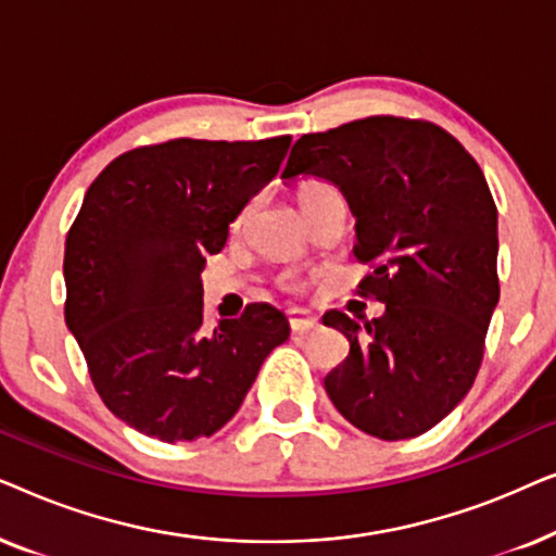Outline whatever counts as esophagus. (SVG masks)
<instances>
[{
    "mask_svg": "<svg viewBox=\"0 0 556 556\" xmlns=\"http://www.w3.org/2000/svg\"><path fill=\"white\" fill-rule=\"evenodd\" d=\"M288 324H291L293 333H306V331L316 329L318 318L314 314H308V311L293 308V311H288Z\"/></svg>",
    "mask_w": 556,
    "mask_h": 556,
    "instance_id": "obj_1",
    "label": "esophagus"
}]
</instances>
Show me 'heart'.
<instances>
[{
	"label": "heart",
	"instance_id": "1",
	"mask_svg": "<svg viewBox=\"0 0 556 556\" xmlns=\"http://www.w3.org/2000/svg\"><path fill=\"white\" fill-rule=\"evenodd\" d=\"M318 189H326V185H318V181H316V185H306V187H303V189H301V192H299V200H306V197H308V194H314V192H318Z\"/></svg>",
	"mask_w": 556,
	"mask_h": 556
}]
</instances>
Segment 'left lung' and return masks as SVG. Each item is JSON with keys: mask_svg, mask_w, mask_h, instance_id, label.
Returning <instances> with one entry per match:
<instances>
[{"mask_svg": "<svg viewBox=\"0 0 556 556\" xmlns=\"http://www.w3.org/2000/svg\"><path fill=\"white\" fill-rule=\"evenodd\" d=\"M280 177L339 187L354 255L375 263L362 295L384 303L371 321L324 316L349 339L324 379L333 407L379 440L435 428L473 387L498 303V212L481 166L435 124L371 116L301 136Z\"/></svg>", "mask_w": 556, "mask_h": 556, "instance_id": "left-lung-1", "label": "left lung"}]
</instances>
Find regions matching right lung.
<instances>
[{
    "instance_id": "add662e5",
    "label": "right lung",
    "mask_w": 556,
    "mask_h": 556,
    "mask_svg": "<svg viewBox=\"0 0 556 556\" xmlns=\"http://www.w3.org/2000/svg\"><path fill=\"white\" fill-rule=\"evenodd\" d=\"M288 147L291 136L174 139L126 151L88 187L65 240V324L128 428L164 443L215 435L291 333L268 303L202 329L204 257Z\"/></svg>"
}]
</instances>
